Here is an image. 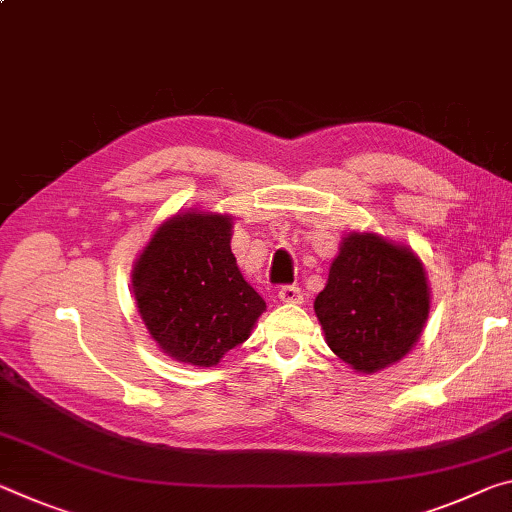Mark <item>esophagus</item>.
Masks as SVG:
<instances>
[{"mask_svg":"<svg viewBox=\"0 0 512 512\" xmlns=\"http://www.w3.org/2000/svg\"><path fill=\"white\" fill-rule=\"evenodd\" d=\"M278 298L287 305H298L303 303V291H300L296 285H287L278 291Z\"/></svg>","mask_w":512,"mask_h":512,"instance_id":"obj_1","label":"esophagus"}]
</instances>
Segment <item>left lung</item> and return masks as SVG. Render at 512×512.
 I'll list each match as a JSON object with an SVG mask.
<instances>
[{"instance_id": "obj_1", "label": "left lung", "mask_w": 512, "mask_h": 512, "mask_svg": "<svg viewBox=\"0 0 512 512\" xmlns=\"http://www.w3.org/2000/svg\"><path fill=\"white\" fill-rule=\"evenodd\" d=\"M330 351L358 373L392 367L412 351L431 312L415 250L376 232H348L314 298Z\"/></svg>"}]
</instances>
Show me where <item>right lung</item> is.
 <instances>
[{
	"label": "right lung",
	"instance_id": "right-lung-1",
	"mask_svg": "<svg viewBox=\"0 0 512 512\" xmlns=\"http://www.w3.org/2000/svg\"><path fill=\"white\" fill-rule=\"evenodd\" d=\"M232 216L186 209L161 223L132 269V294L168 358L216 367L266 310L232 255Z\"/></svg>",
	"mask_w": 512,
	"mask_h": 512
}]
</instances>
